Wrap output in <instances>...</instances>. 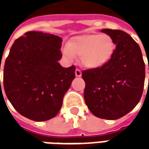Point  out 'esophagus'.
I'll return each mask as SVG.
<instances>
[{"label":"esophagus","instance_id":"esophagus-1","mask_svg":"<svg viewBox=\"0 0 149 149\" xmlns=\"http://www.w3.org/2000/svg\"><path fill=\"white\" fill-rule=\"evenodd\" d=\"M75 75H76V77H81L82 72L80 71V70H79V69L75 70Z\"/></svg>","mask_w":149,"mask_h":149}]
</instances>
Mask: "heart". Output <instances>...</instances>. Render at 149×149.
Here are the masks:
<instances>
[{
	"instance_id": "obj_1",
	"label": "heart",
	"mask_w": 149,
	"mask_h": 149,
	"mask_svg": "<svg viewBox=\"0 0 149 149\" xmlns=\"http://www.w3.org/2000/svg\"><path fill=\"white\" fill-rule=\"evenodd\" d=\"M115 44L107 34H88L72 38L62 49L64 56L73 61L80 56L81 64L87 69H97L107 64L113 56Z\"/></svg>"
}]
</instances>
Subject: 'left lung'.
Instances as JSON below:
<instances>
[{
	"label": "left lung",
	"mask_w": 149,
	"mask_h": 149,
	"mask_svg": "<svg viewBox=\"0 0 149 149\" xmlns=\"http://www.w3.org/2000/svg\"><path fill=\"white\" fill-rule=\"evenodd\" d=\"M101 31L110 36L116 46L107 64L83 71L86 84L84 97L95 116L114 120L133 110L139 102L145 65L139 45L126 32L110 29Z\"/></svg>",
	"instance_id": "1"
}]
</instances>
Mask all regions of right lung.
<instances>
[{
	"instance_id": "add662e5",
	"label": "right lung",
	"mask_w": 149,
	"mask_h": 149,
	"mask_svg": "<svg viewBox=\"0 0 149 149\" xmlns=\"http://www.w3.org/2000/svg\"><path fill=\"white\" fill-rule=\"evenodd\" d=\"M61 45L62 38L41 31L26 32L12 45L4 65L3 85L22 116L41 122L60 111L75 77L74 66L64 68L59 63Z\"/></svg>"
}]
</instances>
